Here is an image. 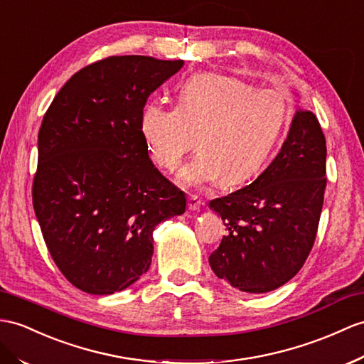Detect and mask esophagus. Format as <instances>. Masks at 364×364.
<instances>
[{
    "label": "esophagus",
    "mask_w": 364,
    "mask_h": 364,
    "mask_svg": "<svg viewBox=\"0 0 364 364\" xmlns=\"http://www.w3.org/2000/svg\"><path fill=\"white\" fill-rule=\"evenodd\" d=\"M202 207V200L198 196H190L188 198V208L190 211H199Z\"/></svg>",
    "instance_id": "obj_1"
}]
</instances>
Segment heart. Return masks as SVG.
<instances>
[{
	"instance_id": "1",
	"label": "heart",
	"mask_w": 364,
	"mask_h": 364,
	"mask_svg": "<svg viewBox=\"0 0 364 364\" xmlns=\"http://www.w3.org/2000/svg\"><path fill=\"white\" fill-rule=\"evenodd\" d=\"M289 114L281 92L199 73L181 86L176 108L146 103L139 131L149 157L166 171L181 165L196 139L200 153L179 174L187 187L202 188L219 179L224 187H237L262 171L284 134Z\"/></svg>"
}]
</instances>
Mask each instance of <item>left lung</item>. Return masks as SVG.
Listing matches in <instances>:
<instances>
[{"instance_id": "8db88e82", "label": "left lung", "mask_w": 364, "mask_h": 364, "mask_svg": "<svg viewBox=\"0 0 364 364\" xmlns=\"http://www.w3.org/2000/svg\"><path fill=\"white\" fill-rule=\"evenodd\" d=\"M326 139L298 106L273 162L249 187L210 200L227 235L208 258L218 278L249 294L290 281L312 250L326 188Z\"/></svg>"}]
</instances>
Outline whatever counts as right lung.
Here are the masks:
<instances>
[{"label": "right lung", "mask_w": 364, "mask_h": 364, "mask_svg": "<svg viewBox=\"0 0 364 364\" xmlns=\"http://www.w3.org/2000/svg\"><path fill=\"white\" fill-rule=\"evenodd\" d=\"M182 60L109 57L78 70L44 114L32 200L60 272L91 295L146 273L157 224L187 208L159 173L139 131L148 97Z\"/></svg>", "instance_id": "obj_1"}]
</instances>
